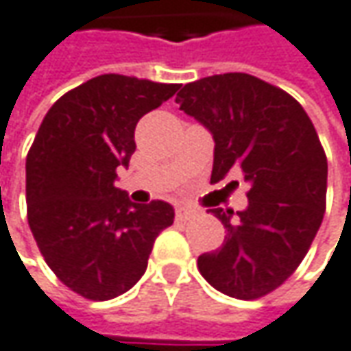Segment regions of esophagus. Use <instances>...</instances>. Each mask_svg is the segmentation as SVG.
Masks as SVG:
<instances>
[{"mask_svg": "<svg viewBox=\"0 0 351 351\" xmlns=\"http://www.w3.org/2000/svg\"><path fill=\"white\" fill-rule=\"evenodd\" d=\"M195 215V208H189V206H178L176 208V220H191Z\"/></svg>", "mask_w": 351, "mask_h": 351, "instance_id": "esophagus-1", "label": "esophagus"}]
</instances>
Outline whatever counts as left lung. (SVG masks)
<instances>
[{"label":"left lung","mask_w":351,"mask_h":351,"mask_svg":"<svg viewBox=\"0 0 351 351\" xmlns=\"http://www.w3.org/2000/svg\"><path fill=\"white\" fill-rule=\"evenodd\" d=\"M176 103L215 138L210 182L242 171L250 186L244 210L210 208L226 237L198 256V270L226 296H266L298 268L324 218L328 160L318 133L294 97L248 73L198 79Z\"/></svg>","instance_id":"left-lung-1"}]
</instances>
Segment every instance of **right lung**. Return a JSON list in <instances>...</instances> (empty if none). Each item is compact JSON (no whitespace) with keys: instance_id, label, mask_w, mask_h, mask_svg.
Returning a JSON list of instances; mask_svg holds the SVG:
<instances>
[{"instance_id":"1","label":"right lung","mask_w":351,"mask_h":351,"mask_svg":"<svg viewBox=\"0 0 351 351\" xmlns=\"http://www.w3.org/2000/svg\"><path fill=\"white\" fill-rule=\"evenodd\" d=\"M178 87L99 75L57 99L35 134L25 160L29 228L55 276L83 298L131 290L155 238L175 220L169 202L134 204L114 180L136 149L138 119Z\"/></svg>"}]
</instances>
